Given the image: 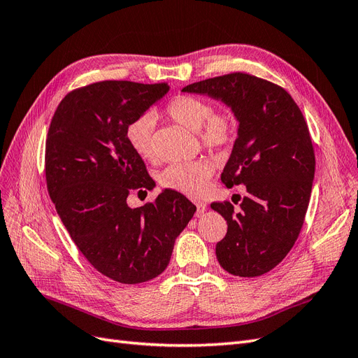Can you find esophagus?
Wrapping results in <instances>:
<instances>
[{"label": "esophagus", "mask_w": 358, "mask_h": 358, "mask_svg": "<svg viewBox=\"0 0 358 358\" xmlns=\"http://www.w3.org/2000/svg\"><path fill=\"white\" fill-rule=\"evenodd\" d=\"M194 203H196V206H197V212H196V216H197V218H200V216H203L204 215V212L206 210H208V204H206L204 201H194Z\"/></svg>", "instance_id": "esophagus-1"}]
</instances>
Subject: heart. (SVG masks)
Returning a JSON list of instances; mask_svg holds the SVG:
<instances>
[{
	"instance_id": "obj_1",
	"label": "heart",
	"mask_w": 358,
	"mask_h": 358,
	"mask_svg": "<svg viewBox=\"0 0 358 358\" xmlns=\"http://www.w3.org/2000/svg\"><path fill=\"white\" fill-rule=\"evenodd\" d=\"M167 113L173 121L199 133L204 148L213 152H222L233 142L236 134L234 119L230 115H213V106L197 96L180 95L167 106ZM157 117L148 112L136 117L125 128V138L134 152L142 158H152L154 129ZM212 175V169L206 161L175 162L162 170L159 183L164 188L185 196H199Z\"/></svg>"
}]
</instances>
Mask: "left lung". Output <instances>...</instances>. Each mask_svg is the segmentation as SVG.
<instances>
[{
  "label": "left lung",
  "mask_w": 358,
  "mask_h": 358,
  "mask_svg": "<svg viewBox=\"0 0 358 358\" xmlns=\"http://www.w3.org/2000/svg\"><path fill=\"white\" fill-rule=\"evenodd\" d=\"M182 92L224 103L239 122L221 180L227 188L243 183L248 194L239 213L231 203L210 204L229 225L216 258L234 276L264 275L291 251L308 210L315 155L305 117L284 88L245 73L191 83Z\"/></svg>",
  "instance_id": "obj_1"
}]
</instances>
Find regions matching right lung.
Wrapping results in <instances>:
<instances>
[{
  "mask_svg": "<svg viewBox=\"0 0 358 358\" xmlns=\"http://www.w3.org/2000/svg\"><path fill=\"white\" fill-rule=\"evenodd\" d=\"M169 90L167 83L96 82L66 95L49 127V196L85 258L121 284L164 272L176 237L197 210L171 189L143 208L127 204L129 191L149 188L150 178L125 128Z\"/></svg>",
  "mask_w": 358,
  "mask_h": 358,
  "instance_id": "obj_1",
  "label": "right lung"
}]
</instances>
